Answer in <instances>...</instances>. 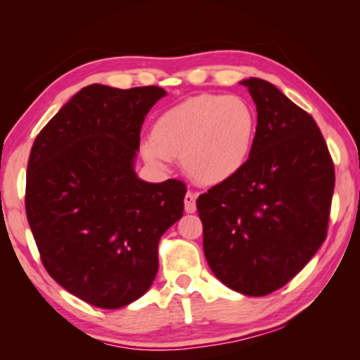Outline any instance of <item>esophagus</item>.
Instances as JSON below:
<instances>
[{
	"label": "esophagus",
	"mask_w": 360,
	"mask_h": 360,
	"mask_svg": "<svg viewBox=\"0 0 360 360\" xmlns=\"http://www.w3.org/2000/svg\"><path fill=\"white\" fill-rule=\"evenodd\" d=\"M195 200H197V193H193V192L186 193V197H184L186 212H195V210H197V203H195Z\"/></svg>",
	"instance_id": "esophagus-1"
}]
</instances>
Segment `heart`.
<instances>
[{
	"label": "heart",
	"instance_id": "heart-1",
	"mask_svg": "<svg viewBox=\"0 0 360 360\" xmlns=\"http://www.w3.org/2000/svg\"><path fill=\"white\" fill-rule=\"evenodd\" d=\"M257 119L238 96L198 95L155 120L141 152L146 162L163 167L181 157L184 172L198 184L214 186L235 176L252 150Z\"/></svg>",
	"mask_w": 360,
	"mask_h": 360
}]
</instances>
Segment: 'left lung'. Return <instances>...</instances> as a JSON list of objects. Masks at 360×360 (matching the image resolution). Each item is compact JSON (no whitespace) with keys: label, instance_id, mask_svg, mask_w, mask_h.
Here are the masks:
<instances>
[{"label":"left lung","instance_id":"1","mask_svg":"<svg viewBox=\"0 0 360 360\" xmlns=\"http://www.w3.org/2000/svg\"><path fill=\"white\" fill-rule=\"evenodd\" d=\"M257 109L248 162L197 200L203 249L219 281L262 297L283 288L327 236L335 169L314 119L275 85L241 81Z\"/></svg>","mask_w":360,"mask_h":360}]
</instances>
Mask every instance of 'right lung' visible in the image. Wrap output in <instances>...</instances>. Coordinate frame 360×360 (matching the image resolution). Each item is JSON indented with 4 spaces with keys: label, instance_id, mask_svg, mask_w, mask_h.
Here are the masks:
<instances>
[{
    "label": "right lung",
    "instance_id": "right-lung-1",
    "mask_svg": "<svg viewBox=\"0 0 360 360\" xmlns=\"http://www.w3.org/2000/svg\"><path fill=\"white\" fill-rule=\"evenodd\" d=\"M167 92L92 84L36 136L25 210L42 265L70 294L115 309L155 279L158 241L179 221L187 187L135 173L146 114Z\"/></svg>",
    "mask_w": 360,
    "mask_h": 360
}]
</instances>
